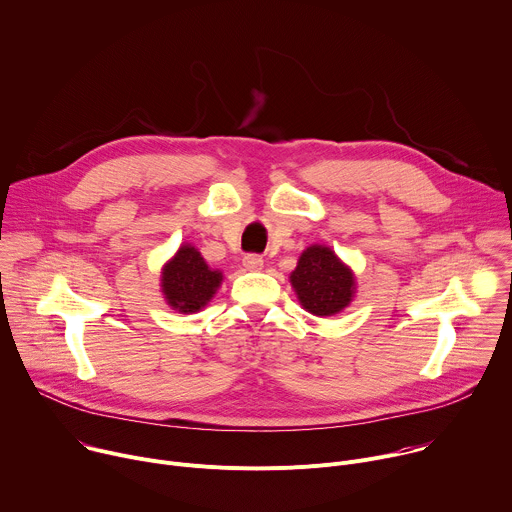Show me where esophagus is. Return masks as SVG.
I'll list each match as a JSON object with an SVG mask.
<instances>
[{
	"label": "esophagus",
	"instance_id": "1",
	"mask_svg": "<svg viewBox=\"0 0 512 512\" xmlns=\"http://www.w3.org/2000/svg\"><path fill=\"white\" fill-rule=\"evenodd\" d=\"M243 267L247 271H261L263 269V257L261 255H245Z\"/></svg>",
	"mask_w": 512,
	"mask_h": 512
}]
</instances>
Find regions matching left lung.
<instances>
[{
	"mask_svg": "<svg viewBox=\"0 0 512 512\" xmlns=\"http://www.w3.org/2000/svg\"><path fill=\"white\" fill-rule=\"evenodd\" d=\"M302 308L326 318L342 312L354 298V273L336 257L330 247L312 245L289 275Z\"/></svg>",
	"mask_w": 512,
	"mask_h": 512,
	"instance_id": "1",
	"label": "left lung"
}]
</instances>
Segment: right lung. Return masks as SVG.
<instances>
[{
  "label": "right lung",
  "instance_id": "obj_1",
  "mask_svg": "<svg viewBox=\"0 0 512 512\" xmlns=\"http://www.w3.org/2000/svg\"><path fill=\"white\" fill-rule=\"evenodd\" d=\"M221 281L223 273L210 269L200 251L186 243L162 269V294L172 310L194 314L212 300Z\"/></svg>",
  "mask_w": 512,
  "mask_h": 512
}]
</instances>
